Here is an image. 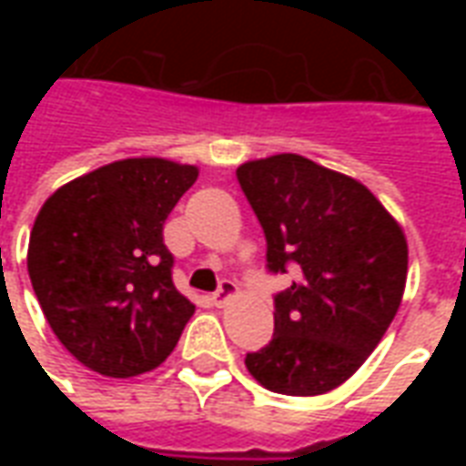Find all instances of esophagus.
<instances>
[{
  "instance_id": "34e87169",
  "label": "esophagus",
  "mask_w": 466,
  "mask_h": 466,
  "mask_svg": "<svg viewBox=\"0 0 466 466\" xmlns=\"http://www.w3.org/2000/svg\"><path fill=\"white\" fill-rule=\"evenodd\" d=\"M239 294V287L232 282V279H222L219 282V289L212 294V302L217 304V307H224V304L229 302V299H234Z\"/></svg>"
}]
</instances>
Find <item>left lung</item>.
Instances as JSON below:
<instances>
[{
  "label": "left lung",
  "instance_id": "8db88e82",
  "mask_svg": "<svg viewBox=\"0 0 466 466\" xmlns=\"http://www.w3.org/2000/svg\"><path fill=\"white\" fill-rule=\"evenodd\" d=\"M237 179L267 237L269 272L297 267L274 297L272 342L244 364L277 394L337 390L400 309L407 237L364 184L299 154L244 162Z\"/></svg>",
  "mask_w": 466,
  "mask_h": 466
}]
</instances>
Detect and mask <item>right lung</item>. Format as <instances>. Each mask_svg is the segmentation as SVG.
Wrapping results in <instances>:
<instances>
[{
	"label": "right lung",
	"mask_w": 466,
	"mask_h": 466,
	"mask_svg": "<svg viewBox=\"0 0 466 466\" xmlns=\"http://www.w3.org/2000/svg\"><path fill=\"white\" fill-rule=\"evenodd\" d=\"M199 177L134 157L59 187L36 214L26 269L46 322L92 371L127 380L159 367L194 304L172 282L164 222Z\"/></svg>",
	"instance_id": "1"
}]
</instances>
